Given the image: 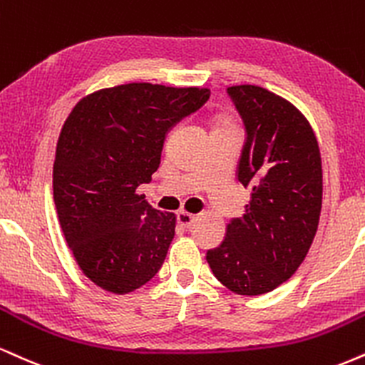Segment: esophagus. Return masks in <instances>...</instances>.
<instances>
[{
  "instance_id": "1",
  "label": "esophagus",
  "mask_w": 365,
  "mask_h": 365,
  "mask_svg": "<svg viewBox=\"0 0 365 365\" xmlns=\"http://www.w3.org/2000/svg\"><path fill=\"white\" fill-rule=\"evenodd\" d=\"M177 221H178V225L182 226V227H190L192 225H194V221H195V216H192V214H188V212H178V216H177Z\"/></svg>"
}]
</instances>
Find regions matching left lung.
<instances>
[{
  "label": "left lung",
  "instance_id": "8db88e82",
  "mask_svg": "<svg viewBox=\"0 0 365 365\" xmlns=\"http://www.w3.org/2000/svg\"><path fill=\"white\" fill-rule=\"evenodd\" d=\"M227 95L247 130L236 173L252 200L205 258L230 291L260 296L291 279L309 252L322 212V155L309 122L282 96L255 85Z\"/></svg>",
  "mask_w": 365,
  "mask_h": 365
}]
</instances>
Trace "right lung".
Masks as SVG:
<instances>
[{
  "mask_svg": "<svg viewBox=\"0 0 365 365\" xmlns=\"http://www.w3.org/2000/svg\"><path fill=\"white\" fill-rule=\"evenodd\" d=\"M207 88L129 83L95 91L66 118L56 148L54 204L83 274L113 294L151 280L175 236V214L139 195L166 134L209 100Z\"/></svg>",
  "mask_w": 365,
  "mask_h": 365,
  "instance_id": "obj_1",
  "label": "right lung"
}]
</instances>
